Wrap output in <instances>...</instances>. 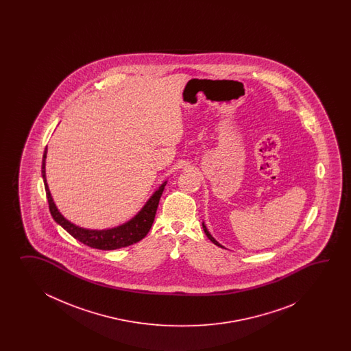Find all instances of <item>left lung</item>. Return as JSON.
<instances>
[{"instance_id": "1", "label": "left lung", "mask_w": 351, "mask_h": 351, "mask_svg": "<svg viewBox=\"0 0 351 351\" xmlns=\"http://www.w3.org/2000/svg\"><path fill=\"white\" fill-rule=\"evenodd\" d=\"M202 226H203V230H204V233H206V236H207V237H208V239H210V241H212V242H213L215 245H217V246L222 247L221 246V245H219V243H218V242H217L216 239H213V237H212V236L209 234V232L207 231L206 226H204V224H202Z\"/></svg>"}]
</instances>
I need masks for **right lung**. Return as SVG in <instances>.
<instances>
[{
    "mask_svg": "<svg viewBox=\"0 0 351 351\" xmlns=\"http://www.w3.org/2000/svg\"><path fill=\"white\" fill-rule=\"evenodd\" d=\"M45 158L46 149L44 152L41 173H43V178H44V184H45L46 197H47V202H49L50 213H51L53 219L64 230H66L75 239L80 241L82 243L91 247V248L109 251V250H117V248H121V247L134 245L147 236V233L149 232L150 227H152L153 221H154L156 213H157L158 204H159V199H160L162 193L165 191V182L162 186H159L157 192L152 195L149 201L147 202V204L143 207L142 210L132 221H129L128 223L119 226L117 228H112V230L91 231V230H85V228L77 227L71 222H69L67 219L61 216V213L56 208L53 198H51L50 191H49L47 183H46Z\"/></svg>",
    "mask_w": 351,
    "mask_h": 351,
    "instance_id": "obj_1",
    "label": "right lung"
}]
</instances>
